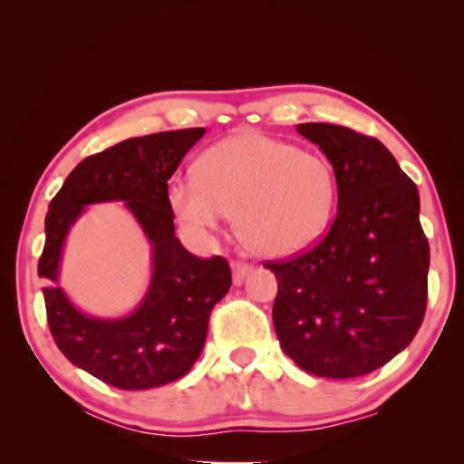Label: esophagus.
Returning a JSON list of instances; mask_svg holds the SVG:
<instances>
[{
	"label": "esophagus",
	"instance_id": "esophagus-1",
	"mask_svg": "<svg viewBox=\"0 0 464 464\" xmlns=\"http://www.w3.org/2000/svg\"><path fill=\"white\" fill-rule=\"evenodd\" d=\"M231 268H233V282H235V285H241L243 278H246L247 274L251 272V266L246 264V262H233Z\"/></svg>",
	"mask_w": 464,
	"mask_h": 464
}]
</instances>
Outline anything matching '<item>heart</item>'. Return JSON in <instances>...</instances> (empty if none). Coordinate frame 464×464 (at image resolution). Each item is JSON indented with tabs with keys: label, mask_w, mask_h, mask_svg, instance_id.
<instances>
[{
	"label": "heart",
	"mask_w": 464,
	"mask_h": 464,
	"mask_svg": "<svg viewBox=\"0 0 464 464\" xmlns=\"http://www.w3.org/2000/svg\"><path fill=\"white\" fill-rule=\"evenodd\" d=\"M196 169L198 176L168 179L166 200L198 237H208L227 213H235L243 246L264 257H286L311 247L332 221V163L286 140L237 132L208 147Z\"/></svg>",
	"instance_id": "obj_1"
}]
</instances>
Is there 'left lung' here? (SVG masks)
I'll return each instance as SVG.
<instances>
[{
	"label": "left lung",
	"instance_id": "8db88e82",
	"mask_svg": "<svg viewBox=\"0 0 464 464\" xmlns=\"http://www.w3.org/2000/svg\"><path fill=\"white\" fill-rule=\"evenodd\" d=\"M296 130L334 166L337 215L309 251L266 262L278 280L274 329L303 371L354 379L405 350L426 315L420 192L379 139L327 122Z\"/></svg>",
	"mask_w": 464,
	"mask_h": 464
}]
</instances>
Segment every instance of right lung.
<instances>
[{
	"mask_svg": "<svg viewBox=\"0 0 464 464\" xmlns=\"http://www.w3.org/2000/svg\"><path fill=\"white\" fill-rule=\"evenodd\" d=\"M204 129H182L127 139L85 157L54 194L44 218L38 260L46 321L69 362L112 384L140 391L182 379L208 334L215 304L231 288L229 262L200 260L174 233L166 184ZM122 199L154 246V276L140 307L127 318L98 320L75 310L53 285L62 243L88 203Z\"/></svg>",
	"mask_w": 464,
	"mask_h": 464,
	"instance_id": "1",
	"label": "right lung"
}]
</instances>
